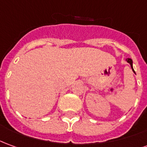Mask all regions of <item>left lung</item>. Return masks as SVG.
<instances>
[{
	"label": "left lung",
	"mask_w": 147,
	"mask_h": 147,
	"mask_svg": "<svg viewBox=\"0 0 147 147\" xmlns=\"http://www.w3.org/2000/svg\"><path fill=\"white\" fill-rule=\"evenodd\" d=\"M127 62H128V63H130V64H131V68H132V70H133V71H134V69H133V65H132V63H133V61H132V59H130V58H129V59H127Z\"/></svg>",
	"instance_id": "left-lung-1"
}]
</instances>
